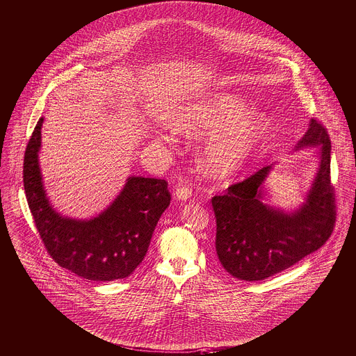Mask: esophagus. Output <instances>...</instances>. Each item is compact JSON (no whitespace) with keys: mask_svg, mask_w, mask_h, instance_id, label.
<instances>
[{"mask_svg":"<svg viewBox=\"0 0 356 356\" xmlns=\"http://www.w3.org/2000/svg\"><path fill=\"white\" fill-rule=\"evenodd\" d=\"M191 194H193V188L190 186H187V184H181V186H179L175 190V197L177 200H181V201L188 200L191 197Z\"/></svg>","mask_w":356,"mask_h":356,"instance_id":"obj_1","label":"esophagus"}]
</instances>
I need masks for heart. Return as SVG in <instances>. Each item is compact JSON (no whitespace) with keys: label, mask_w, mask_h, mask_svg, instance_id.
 Instances as JSON below:
<instances>
[{"label":"heart","mask_w":356,"mask_h":356,"mask_svg":"<svg viewBox=\"0 0 356 356\" xmlns=\"http://www.w3.org/2000/svg\"><path fill=\"white\" fill-rule=\"evenodd\" d=\"M248 113L246 103L232 95H213L186 107L173 123L187 136H207L224 130L204 154L205 170L215 177H225L239 170L254 151L268 138L271 120L264 114Z\"/></svg>","instance_id":"heart-1"}]
</instances>
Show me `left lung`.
<instances>
[{
  "label": "left lung",
  "mask_w": 356,
  "mask_h": 356,
  "mask_svg": "<svg viewBox=\"0 0 356 356\" xmlns=\"http://www.w3.org/2000/svg\"><path fill=\"white\" fill-rule=\"evenodd\" d=\"M320 145L321 162L306 202L293 213L263 204L261 186L271 169L263 168L212 197L216 218L215 249L222 267L234 278L261 281L320 249L331 236L335 190L330 176L331 141L327 129L312 118L298 148Z\"/></svg>",
  "instance_id": "obj_1"
}]
</instances>
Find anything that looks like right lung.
<instances>
[{"mask_svg":"<svg viewBox=\"0 0 356 356\" xmlns=\"http://www.w3.org/2000/svg\"><path fill=\"white\" fill-rule=\"evenodd\" d=\"M38 122L26 145L24 187L40 239L63 268L90 281H113L131 275L144 260L155 226L170 204L168 181L130 177L123 191L99 216L76 220L56 212L46 197L39 169Z\"/></svg>","mask_w":356,"mask_h":356,"instance_id":"add662e5","label":"right lung"}]
</instances>
